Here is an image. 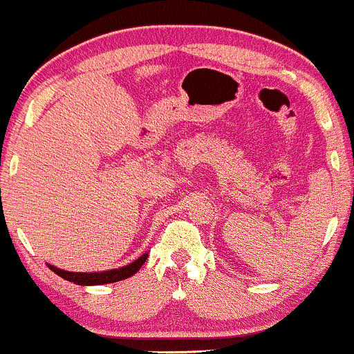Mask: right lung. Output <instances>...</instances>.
I'll return each mask as SVG.
<instances>
[{
  "instance_id": "add662e5",
  "label": "right lung",
  "mask_w": 354,
  "mask_h": 354,
  "mask_svg": "<svg viewBox=\"0 0 354 354\" xmlns=\"http://www.w3.org/2000/svg\"><path fill=\"white\" fill-rule=\"evenodd\" d=\"M147 259H148V254H143L140 259H136V261L131 262V264L124 266V268L109 269V271H102V272H69V271H63V269L59 268H54V266L50 264H49V269L56 272L57 276H61L63 279H66V281L75 283V285H82V286L107 285V283L121 281V279L131 278L133 274H136Z\"/></svg>"
}]
</instances>
